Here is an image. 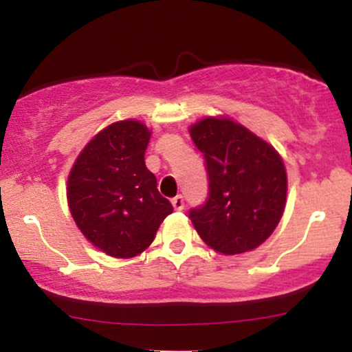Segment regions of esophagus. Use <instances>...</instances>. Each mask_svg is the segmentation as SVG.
<instances>
[{"mask_svg":"<svg viewBox=\"0 0 352 352\" xmlns=\"http://www.w3.org/2000/svg\"><path fill=\"white\" fill-rule=\"evenodd\" d=\"M172 205H173V208L177 210V212H180V210H184V197L182 195H177V197H173L172 199Z\"/></svg>","mask_w":352,"mask_h":352,"instance_id":"obj_1","label":"esophagus"}]
</instances>
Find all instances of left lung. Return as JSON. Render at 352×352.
<instances>
[{
    "label": "left lung",
    "mask_w": 352,
    "mask_h": 352,
    "mask_svg": "<svg viewBox=\"0 0 352 352\" xmlns=\"http://www.w3.org/2000/svg\"><path fill=\"white\" fill-rule=\"evenodd\" d=\"M190 135L208 173L207 201L188 212L200 238L223 254L260 246L285 212L288 180L280 153L228 117H205Z\"/></svg>",
    "instance_id": "obj_1"
}]
</instances>
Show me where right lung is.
<instances>
[{
	"instance_id": "obj_1",
	"label": "right lung",
	"mask_w": 352,
	"mask_h": 352,
	"mask_svg": "<svg viewBox=\"0 0 352 352\" xmlns=\"http://www.w3.org/2000/svg\"><path fill=\"white\" fill-rule=\"evenodd\" d=\"M151 131L139 120H119L92 137L72 165L67 204L82 235L116 258L142 253L172 204L145 167Z\"/></svg>"
}]
</instances>
